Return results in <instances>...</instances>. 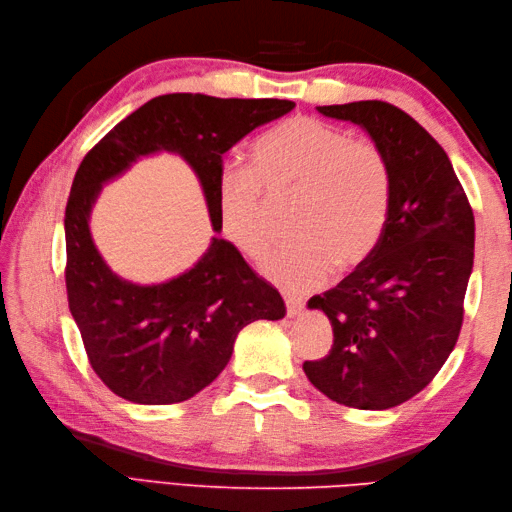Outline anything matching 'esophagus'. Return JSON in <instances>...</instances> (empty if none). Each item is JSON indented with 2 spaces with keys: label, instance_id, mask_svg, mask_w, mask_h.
<instances>
[{
  "label": "esophagus",
  "instance_id": "esophagus-1",
  "mask_svg": "<svg viewBox=\"0 0 512 512\" xmlns=\"http://www.w3.org/2000/svg\"><path fill=\"white\" fill-rule=\"evenodd\" d=\"M284 301H286L288 317H299V314L303 312V308H306V301H303L301 297H295V295H286Z\"/></svg>",
  "mask_w": 512,
  "mask_h": 512
}]
</instances>
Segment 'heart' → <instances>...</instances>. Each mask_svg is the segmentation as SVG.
Returning <instances> with one entry per match:
<instances>
[{
  "label": "heart",
  "mask_w": 512,
  "mask_h": 512,
  "mask_svg": "<svg viewBox=\"0 0 512 512\" xmlns=\"http://www.w3.org/2000/svg\"><path fill=\"white\" fill-rule=\"evenodd\" d=\"M389 160L372 140L319 118L295 116L250 147L246 171H226L217 191L224 237L257 257L275 231L273 209L292 200L290 239L262 257V273L288 290L328 279L374 253L391 206Z\"/></svg>",
  "instance_id": "heart-1"
}]
</instances>
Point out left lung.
I'll return each instance as SVG.
<instances>
[{"mask_svg":"<svg viewBox=\"0 0 512 512\" xmlns=\"http://www.w3.org/2000/svg\"><path fill=\"white\" fill-rule=\"evenodd\" d=\"M317 110L365 129L389 160L394 189L374 253L308 301L330 319L334 343L303 372L339 405L391 409L431 383L458 341L473 270V211L447 151L409 114L383 101Z\"/></svg>","mask_w":512,"mask_h":512,"instance_id":"8db88e82","label":"left lung"}]
</instances>
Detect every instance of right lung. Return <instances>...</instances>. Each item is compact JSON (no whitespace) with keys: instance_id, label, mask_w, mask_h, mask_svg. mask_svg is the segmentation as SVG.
Listing matches in <instances>:
<instances>
[{"instance_id":"right-lung-1","label":"right lung","mask_w":512,"mask_h":512,"mask_svg":"<svg viewBox=\"0 0 512 512\" xmlns=\"http://www.w3.org/2000/svg\"><path fill=\"white\" fill-rule=\"evenodd\" d=\"M292 107L279 99L156 96L83 158L63 220L65 288L90 365L116 396L136 405L189 400L231 361L239 330L257 319H284L286 303L277 288L220 237L217 191L226 151ZM162 150L194 169L218 235L182 276L143 287L106 266L91 239L89 215L107 181Z\"/></svg>"}]
</instances>
